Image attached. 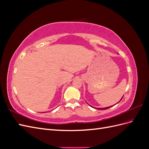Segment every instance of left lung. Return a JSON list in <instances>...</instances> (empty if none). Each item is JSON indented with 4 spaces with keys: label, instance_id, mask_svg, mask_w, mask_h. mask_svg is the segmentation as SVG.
<instances>
[{
    "label": "left lung",
    "instance_id": "8db88e82",
    "mask_svg": "<svg viewBox=\"0 0 149 149\" xmlns=\"http://www.w3.org/2000/svg\"><path fill=\"white\" fill-rule=\"evenodd\" d=\"M123 97H122L121 98V100H122V99H123ZM121 100L118 102H119L120 101H121ZM90 106V105H89ZM113 106H114V105H113ZM109 106V107H104V108H96V109H109V108H110V107H112V106ZM91 107H93V106H91ZM94 107V108H96V107Z\"/></svg>",
    "mask_w": 149,
    "mask_h": 149
}]
</instances>
